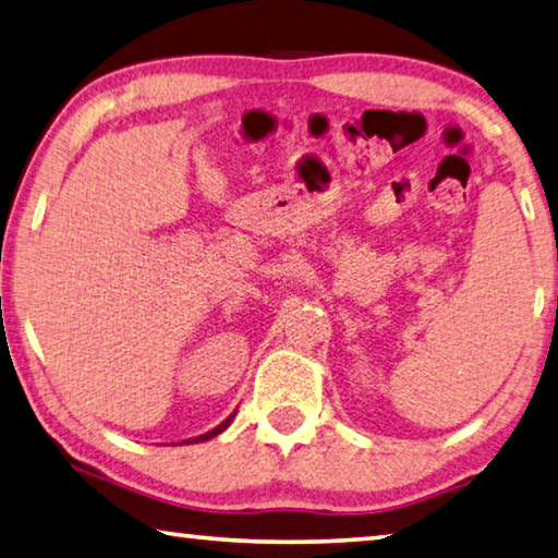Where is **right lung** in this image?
Returning <instances> with one entry per match:
<instances>
[{"mask_svg": "<svg viewBox=\"0 0 558 558\" xmlns=\"http://www.w3.org/2000/svg\"><path fill=\"white\" fill-rule=\"evenodd\" d=\"M233 415H235V411H233V413L229 415V418H226V421H221V423H219V426H216V428H211L209 433H204V436H196V438H192V440H184V442H204V440H211L214 436H219V433H223L226 428H229V426H231Z\"/></svg>", "mask_w": 558, "mask_h": 558, "instance_id": "add662e5", "label": "right lung"}]
</instances>
